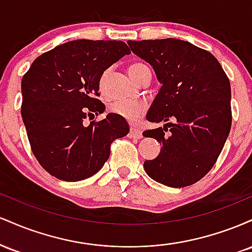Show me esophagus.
Here are the masks:
<instances>
[{
	"mask_svg": "<svg viewBox=\"0 0 252 252\" xmlns=\"http://www.w3.org/2000/svg\"><path fill=\"white\" fill-rule=\"evenodd\" d=\"M129 137L131 138H141L142 137V131L140 129L135 128V126H131L129 131Z\"/></svg>",
	"mask_w": 252,
	"mask_h": 252,
	"instance_id": "obj_1",
	"label": "esophagus"
}]
</instances>
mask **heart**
<instances>
[{
	"instance_id": "obj_1",
	"label": "heart",
	"mask_w": 252,
	"mask_h": 252,
	"mask_svg": "<svg viewBox=\"0 0 252 252\" xmlns=\"http://www.w3.org/2000/svg\"><path fill=\"white\" fill-rule=\"evenodd\" d=\"M148 68V66L144 63H132L129 67L130 76L137 80L140 74L142 73L143 70ZM106 72L100 78V88H103L104 82H105ZM110 111L117 116L124 118L130 123H135L143 116V114L147 110V104L142 100H115L114 103L110 104Z\"/></svg>"
}]
</instances>
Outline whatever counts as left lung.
I'll return each instance as SVG.
<instances>
[{
    "mask_svg": "<svg viewBox=\"0 0 252 252\" xmlns=\"http://www.w3.org/2000/svg\"><path fill=\"white\" fill-rule=\"evenodd\" d=\"M128 45L162 84L147 120L175 121L143 131L162 144L158 158L144 161V170L174 189L195 184L215 166L230 132V80L213 54L184 40H129Z\"/></svg>",
    "mask_w": 252,
    "mask_h": 252,
    "instance_id": "obj_1",
    "label": "left lung"
}]
</instances>
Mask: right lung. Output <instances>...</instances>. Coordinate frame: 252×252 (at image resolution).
<instances>
[{"instance_id":"add662e5","label":"right lung","mask_w":252,"mask_h":252,"mask_svg":"<svg viewBox=\"0 0 252 252\" xmlns=\"http://www.w3.org/2000/svg\"><path fill=\"white\" fill-rule=\"evenodd\" d=\"M126 54L123 41L74 40L37 57L22 77V120L32 152L51 175L74 182L96 174L111 143L129 132L128 122L115 114L84 124L104 112L100 78Z\"/></svg>"}]
</instances>
